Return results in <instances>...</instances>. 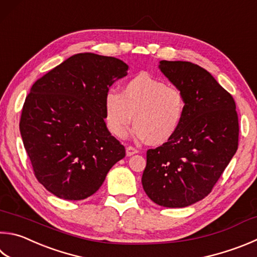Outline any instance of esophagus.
<instances>
[{"label": "esophagus", "instance_id": "1", "mask_svg": "<svg viewBox=\"0 0 257 257\" xmlns=\"http://www.w3.org/2000/svg\"><path fill=\"white\" fill-rule=\"evenodd\" d=\"M137 153H138L137 149L133 146H128L127 148H125V154H127V156L135 155V154H137Z\"/></svg>", "mask_w": 257, "mask_h": 257}]
</instances>
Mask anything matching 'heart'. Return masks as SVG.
<instances>
[{
  "label": "heart",
  "instance_id": "obj_1",
  "mask_svg": "<svg viewBox=\"0 0 257 257\" xmlns=\"http://www.w3.org/2000/svg\"><path fill=\"white\" fill-rule=\"evenodd\" d=\"M185 113L184 92L145 73L125 82L121 93L111 90L104 97L106 127L116 138L127 135L135 119V138L163 145L179 132Z\"/></svg>",
  "mask_w": 257,
  "mask_h": 257
}]
</instances>
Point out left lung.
I'll use <instances>...</instances> for the list:
<instances>
[{
    "instance_id": "1",
    "label": "left lung",
    "mask_w": 257,
    "mask_h": 257,
    "mask_svg": "<svg viewBox=\"0 0 257 257\" xmlns=\"http://www.w3.org/2000/svg\"><path fill=\"white\" fill-rule=\"evenodd\" d=\"M161 71L184 92L186 113L175 136L148 149L142 177L152 201L183 208L211 192L238 148L234 97L206 69L190 62L162 60Z\"/></svg>"
}]
</instances>
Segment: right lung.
I'll use <instances>...</instances> for the list:
<instances>
[{"label":"right lung","mask_w":257,"mask_h":257,"mask_svg":"<svg viewBox=\"0 0 257 257\" xmlns=\"http://www.w3.org/2000/svg\"><path fill=\"white\" fill-rule=\"evenodd\" d=\"M127 71L118 58L83 53L32 85L19 127L36 179L56 197H91L125 156L105 125L104 97Z\"/></svg>","instance_id":"add662e5"}]
</instances>
